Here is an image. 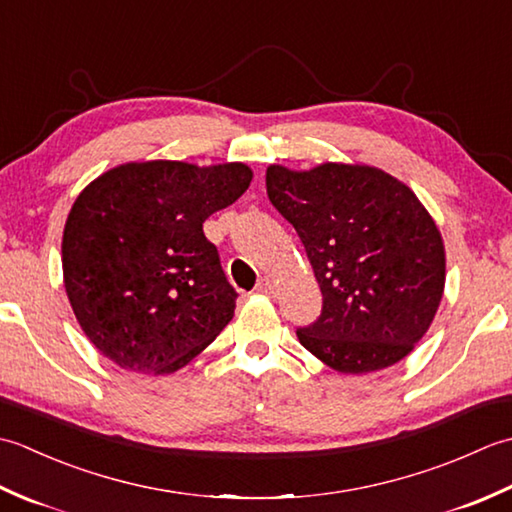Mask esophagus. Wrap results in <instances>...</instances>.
Returning <instances> with one entry per match:
<instances>
[{
	"instance_id": "esophagus-1",
	"label": "esophagus",
	"mask_w": 512,
	"mask_h": 512,
	"mask_svg": "<svg viewBox=\"0 0 512 512\" xmlns=\"http://www.w3.org/2000/svg\"><path fill=\"white\" fill-rule=\"evenodd\" d=\"M270 290H273V279L264 277V279L257 284V292H270Z\"/></svg>"
}]
</instances>
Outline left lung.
<instances>
[{
    "instance_id": "left-lung-1",
    "label": "left lung",
    "mask_w": 512,
    "mask_h": 512,
    "mask_svg": "<svg viewBox=\"0 0 512 512\" xmlns=\"http://www.w3.org/2000/svg\"><path fill=\"white\" fill-rule=\"evenodd\" d=\"M266 191L295 226L319 281V319L297 336L341 374L402 361L436 317L444 244L407 184L383 169L325 162L310 171L270 165Z\"/></svg>"
}]
</instances>
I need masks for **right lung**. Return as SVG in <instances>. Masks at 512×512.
Returning a JSON list of instances; mask_svg holds the SVG:
<instances>
[{
	"mask_svg": "<svg viewBox=\"0 0 512 512\" xmlns=\"http://www.w3.org/2000/svg\"><path fill=\"white\" fill-rule=\"evenodd\" d=\"M242 162H127L85 187L63 228V284L81 330L118 367L173 374L235 314L202 224L242 195Z\"/></svg>",
	"mask_w": 512,
	"mask_h": 512,
	"instance_id": "1",
	"label": "right lung"
}]
</instances>
